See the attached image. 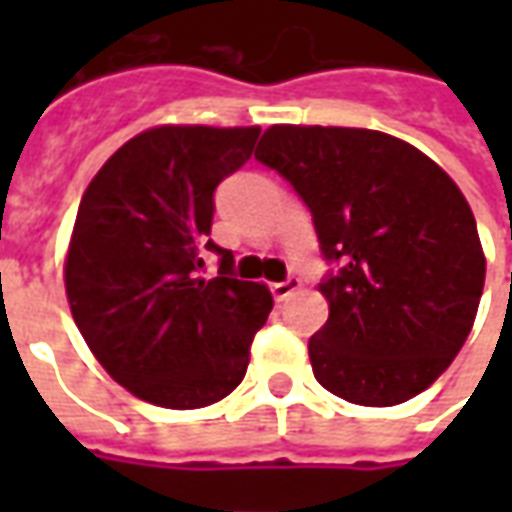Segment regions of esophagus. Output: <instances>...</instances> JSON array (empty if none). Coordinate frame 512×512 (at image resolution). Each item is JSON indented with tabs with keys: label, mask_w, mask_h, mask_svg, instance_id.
<instances>
[{
	"label": "esophagus",
	"mask_w": 512,
	"mask_h": 512,
	"mask_svg": "<svg viewBox=\"0 0 512 512\" xmlns=\"http://www.w3.org/2000/svg\"><path fill=\"white\" fill-rule=\"evenodd\" d=\"M299 288H301V279L288 277L285 282H274V285H271V296H274L277 301H285L290 299V296H293Z\"/></svg>",
	"instance_id": "34e87169"
}]
</instances>
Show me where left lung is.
I'll return each instance as SVG.
<instances>
[{"label": "left lung", "instance_id": "obj_1", "mask_svg": "<svg viewBox=\"0 0 512 512\" xmlns=\"http://www.w3.org/2000/svg\"><path fill=\"white\" fill-rule=\"evenodd\" d=\"M255 158L310 208L329 321L312 373L356 406L406 403L450 367L472 332L485 257L477 222L444 169L370 128L271 126Z\"/></svg>", "mask_w": 512, "mask_h": 512}]
</instances>
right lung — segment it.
Segmentation results:
<instances>
[{
  "label": "right lung",
  "instance_id": "1",
  "mask_svg": "<svg viewBox=\"0 0 512 512\" xmlns=\"http://www.w3.org/2000/svg\"><path fill=\"white\" fill-rule=\"evenodd\" d=\"M260 128L161 126L128 139L87 186L65 290L73 321L117 384L153 406L202 408L241 384L274 307L211 241L213 194ZM205 251L220 274L201 277Z\"/></svg>",
  "mask_w": 512,
  "mask_h": 512
}]
</instances>
